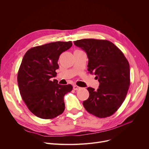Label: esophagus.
<instances>
[{
	"label": "esophagus",
	"instance_id": "1",
	"mask_svg": "<svg viewBox=\"0 0 149 149\" xmlns=\"http://www.w3.org/2000/svg\"><path fill=\"white\" fill-rule=\"evenodd\" d=\"M80 87H79V86H77V85H74V86H73V89H74V90H79V89H80Z\"/></svg>",
	"mask_w": 149,
	"mask_h": 149
}]
</instances>
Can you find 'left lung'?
Segmentation results:
<instances>
[{
    "instance_id": "left-lung-1",
    "label": "left lung",
    "mask_w": 149,
    "mask_h": 149,
    "mask_svg": "<svg viewBox=\"0 0 149 149\" xmlns=\"http://www.w3.org/2000/svg\"><path fill=\"white\" fill-rule=\"evenodd\" d=\"M74 45L88 56L89 73L96 75L98 89L89 87V97L83 104L89 113L98 118L113 115L121 106L130 86L129 63L122 51L106 40L84 38Z\"/></svg>"
}]
</instances>
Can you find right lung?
<instances>
[{
    "label": "right lung",
    "mask_w": 149,
    "mask_h": 149,
    "mask_svg": "<svg viewBox=\"0 0 149 149\" xmlns=\"http://www.w3.org/2000/svg\"><path fill=\"white\" fill-rule=\"evenodd\" d=\"M72 43L56 42L29 49L23 57L17 74L21 97L29 110L42 119H52L65 111L64 96L71 84L60 85L51 78L57 75L60 54Z\"/></svg>",
    "instance_id": "add662e5"
}]
</instances>
